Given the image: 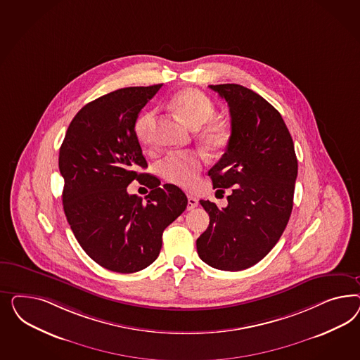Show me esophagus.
<instances>
[{
    "instance_id": "obj_1",
    "label": "esophagus",
    "mask_w": 360,
    "mask_h": 360,
    "mask_svg": "<svg viewBox=\"0 0 360 360\" xmlns=\"http://www.w3.org/2000/svg\"><path fill=\"white\" fill-rule=\"evenodd\" d=\"M188 203H187V210H194L198 206V199L193 195H187Z\"/></svg>"
}]
</instances>
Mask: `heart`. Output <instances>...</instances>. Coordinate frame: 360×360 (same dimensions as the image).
<instances>
[{
  "label": "heart",
  "mask_w": 360,
  "mask_h": 360,
  "mask_svg": "<svg viewBox=\"0 0 360 360\" xmlns=\"http://www.w3.org/2000/svg\"><path fill=\"white\" fill-rule=\"evenodd\" d=\"M169 107L191 129H198L196 136L200 143L210 152L221 150L229 140V129L224 121L212 119L215 104L203 92L186 88L174 94ZM154 110H145L136 119L134 134L141 143L152 140ZM202 169L200 158L195 153L169 154L157 165L158 174L167 182L181 187H191Z\"/></svg>",
  "instance_id": "1"
}]
</instances>
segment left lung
<instances>
[{
	"label": "left lung",
	"instance_id": "obj_1",
	"mask_svg": "<svg viewBox=\"0 0 360 360\" xmlns=\"http://www.w3.org/2000/svg\"><path fill=\"white\" fill-rule=\"evenodd\" d=\"M229 104L231 136L210 170L217 193L231 188L229 206L200 205L210 215L196 240L199 257L212 268L236 272L264 259L281 238L292 208L298 172L295 143L280 112L239 84L208 86Z\"/></svg>",
	"mask_w": 360,
	"mask_h": 360
}]
</instances>
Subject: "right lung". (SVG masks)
<instances>
[{
	"label": "right lung",
	"mask_w": 360,
	"mask_h": 360,
	"mask_svg": "<svg viewBox=\"0 0 360 360\" xmlns=\"http://www.w3.org/2000/svg\"><path fill=\"white\" fill-rule=\"evenodd\" d=\"M162 84L113 91L84 105L59 150L65 218L80 247L103 268L134 273L160 255L162 232L187 206L178 186L139 173L148 167L134 122ZM134 179L153 188L142 200L127 194Z\"/></svg>",
	"instance_id": "1"
}]
</instances>
